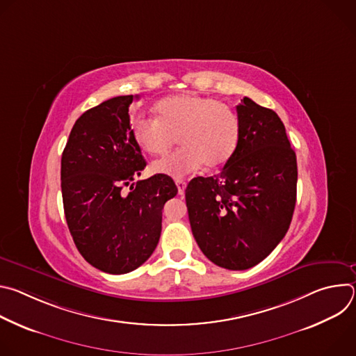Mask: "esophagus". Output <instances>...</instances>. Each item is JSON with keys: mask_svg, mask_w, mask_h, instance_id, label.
Returning <instances> with one entry per match:
<instances>
[{"mask_svg": "<svg viewBox=\"0 0 356 356\" xmlns=\"http://www.w3.org/2000/svg\"><path fill=\"white\" fill-rule=\"evenodd\" d=\"M176 186H177V190H179V194L183 195L184 194V190L187 187V183L184 180H176Z\"/></svg>", "mask_w": 356, "mask_h": 356, "instance_id": "34e87169", "label": "esophagus"}]
</instances>
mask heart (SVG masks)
<instances>
[{"label": "heart", "instance_id": "heart-1", "mask_svg": "<svg viewBox=\"0 0 356 356\" xmlns=\"http://www.w3.org/2000/svg\"><path fill=\"white\" fill-rule=\"evenodd\" d=\"M156 118L138 115L131 134L139 149L162 156L177 138L183 146L173 155L155 162L152 172L180 179L201 169L222 166L229 161L239 139V120L221 101L197 94H179L161 99Z\"/></svg>", "mask_w": 356, "mask_h": 356}]
</instances>
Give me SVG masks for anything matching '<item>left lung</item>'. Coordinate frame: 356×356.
Returning a JSON list of instances; mask_svg holds the SVG:
<instances>
[{"mask_svg": "<svg viewBox=\"0 0 356 356\" xmlns=\"http://www.w3.org/2000/svg\"><path fill=\"white\" fill-rule=\"evenodd\" d=\"M239 139L222 170L186 188L195 242L217 266L245 270L284 238L296 206L297 161L279 115L248 97L236 106Z\"/></svg>", "mask_w": 356, "mask_h": 356, "instance_id": "obj_1", "label": "left lung"}]
</instances>
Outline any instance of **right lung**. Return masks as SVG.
<instances>
[{
	"label": "right lung",
	"instance_id": "obj_1",
	"mask_svg": "<svg viewBox=\"0 0 356 356\" xmlns=\"http://www.w3.org/2000/svg\"><path fill=\"white\" fill-rule=\"evenodd\" d=\"M135 98L120 95L87 110L62 155L69 231L81 257L110 275L132 272L149 259L161 238L165 202L177 194L169 176L136 180L146 162L131 134Z\"/></svg>",
	"mask_w": 356,
	"mask_h": 356
}]
</instances>
